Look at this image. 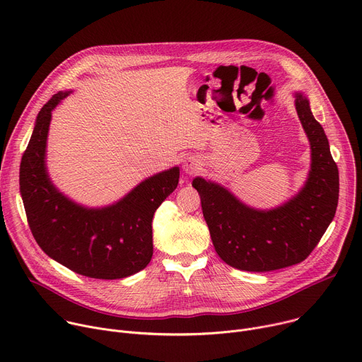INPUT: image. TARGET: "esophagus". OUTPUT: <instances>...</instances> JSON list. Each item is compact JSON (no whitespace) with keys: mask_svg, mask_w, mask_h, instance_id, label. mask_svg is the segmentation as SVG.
Masks as SVG:
<instances>
[{"mask_svg":"<svg viewBox=\"0 0 362 362\" xmlns=\"http://www.w3.org/2000/svg\"><path fill=\"white\" fill-rule=\"evenodd\" d=\"M199 169H201L199 160L196 158V157H193V156L187 157V158L183 161V172H185L186 175H194V173H198Z\"/></svg>","mask_w":362,"mask_h":362,"instance_id":"obj_1","label":"esophagus"}]
</instances>
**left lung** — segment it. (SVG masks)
<instances>
[{
	"label": "left lung",
	"mask_w": 362,
	"mask_h": 362,
	"mask_svg": "<svg viewBox=\"0 0 362 362\" xmlns=\"http://www.w3.org/2000/svg\"><path fill=\"white\" fill-rule=\"evenodd\" d=\"M294 107L310 146V169L303 186L284 204L258 209L223 185L194 177L216 254L244 272H273L302 262L332 222L339 196V173L329 141L315 119L305 92H294Z\"/></svg>",
	"instance_id": "obj_1"
}]
</instances>
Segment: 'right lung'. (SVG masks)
Returning <instances> with one entry per match:
<instances>
[{
  "label": "right lung",
  "mask_w": 362,
  "mask_h": 362,
  "mask_svg": "<svg viewBox=\"0 0 362 362\" xmlns=\"http://www.w3.org/2000/svg\"><path fill=\"white\" fill-rule=\"evenodd\" d=\"M72 90H60L40 110L20 164V193L33 237L69 270L103 280L133 276L153 257V215L177 187L180 169L141 180L121 199L85 206L60 192L50 179L46 154L54 108Z\"/></svg>",
  "instance_id": "right-lung-1"
}]
</instances>
